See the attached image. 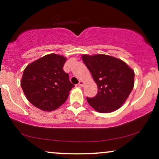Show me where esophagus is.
Wrapping results in <instances>:
<instances>
[{"instance_id": "obj_1", "label": "esophagus", "mask_w": 159, "mask_h": 159, "mask_svg": "<svg viewBox=\"0 0 159 159\" xmlns=\"http://www.w3.org/2000/svg\"><path fill=\"white\" fill-rule=\"evenodd\" d=\"M78 85H79L80 87H84V82L83 81H80L79 83H78Z\"/></svg>"}]
</instances>
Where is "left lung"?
<instances>
[{"label": "left lung", "instance_id": "8db88e82", "mask_svg": "<svg viewBox=\"0 0 159 159\" xmlns=\"http://www.w3.org/2000/svg\"><path fill=\"white\" fill-rule=\"evenodd\" d=\"M81 58L98 87L97 95L87 98L89 105L102 114L119 109L134 87V70L122 60L106 54H83Z\"/></svg>", "mask_w": 159, "mask_h": 159}]
</instances>
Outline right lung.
<instances>
[{"label": "right lung", "instance_id": "add662e5", "mask_svg": "<svg viewBox=\"0 0 159 159\" xmlns=\"http://www.w3.org/2000/svg\"><path fill=\"white\" fill-rule=\"evenodd\" d=\"M66 60L63 55L49 54L27 66L21 87L34 106L42 111H52L65 102L75 87L63 69Z\"/></svg>", "mask_w": 159, "mask_h": 159}]
</instances>
